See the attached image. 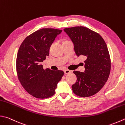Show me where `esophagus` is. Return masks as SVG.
I'll list each match as a JSON object with an SVG mask.
<instances>
[{"label": "esophagus", "instance_id": "34e87169", "mask_svg": "<svg viewBox=\"0 0 125 125\" xmlns=\"http://www.w3.org/2000/svg\"><path fill=\"white\" fill-rule=\"evenodd\" d=\"M72 73V71H70L69 70L67 69V70H64V73H65V74H70V73Z\"/></svg>", "mask_w": 125, "mask_h": 125}]
</instances>
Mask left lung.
<instances>
[{"mask_svg":"<svg viewBox=\"0 0 125 125\" xmlns=\"http://www.w3.org/2000/svg\"><path fill=\"white\" fill-rule=\"evenodd\" d=\"M64 31L74 44L76 54L84 56V72L74 71L77 81L72 85L80 97L92 96L99 92L108 79L111 60L104 40L99 33L84 26L65 28Z\"/></svg>","mask_w":125,"mask_h":125,"instance_id":"1","label":"left lung"}]
</instances>
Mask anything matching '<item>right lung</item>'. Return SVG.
Listing matches in <instances>:
<instances>
[{
    "label": "right lung",
    "mask_w": 125,
    "mask_h": 125,
    "mask_svg": "<svg viewBox=\"0 0 125 125\" xmlns=\"http://www.w3.org/2000/svg\"><path fill=\"white\" fill-rule=\"evenodd\" d=\"M62 30L42 29L24 40L16 61L18 79L26 91L38 99H46L55 93L57 85L64 72L44 69L42 62L49 54V49Z\"/></svg>",
    "instance_id": "obj_1"
}]
</instances>
